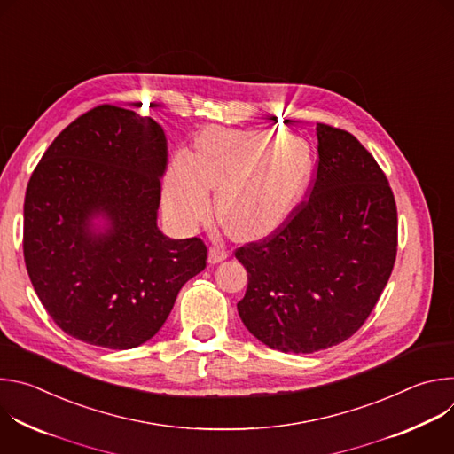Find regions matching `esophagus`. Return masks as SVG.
<instances>
[{
    "mask_svg": "<svg viewBox=\"0 0 454 454\" xmlns=\"http://www.w3.org/2000/svg\"><path fill=\"white\" fill-rule=\"evenodd\" d=\"M228 256V249L221 244H214L210 249H208V261L210 264H217V262H223L224 258Z\"/></svg>",
    "mask_w": 454,
    "mask_h": 454,
    "instance_id": "34e87169",
    "label": "esophagus"
}]
</instances>
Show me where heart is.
<instances>
[{
    "instance_id": "1",
    "label": "heart",
    "mask_w": 454,
    "mask_h": 454,
    "mask_svg": "<svg viewBox=\"0 0 454 454\" xmlns=\"http://www.w3.org/2000/svg\"><path fill=\"white\" fill-rule=\"evenodd\" d=\"M312 174L314 154L303 138L208 127L193 156L174 158L165 179V210L177 226H196L210 212V188H217L223 226L239 239L264 237L291 219Z\"/></svg>"
}]
</instances>
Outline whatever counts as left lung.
<instances>
[{
	"instance_id": "left-lung-1",
	"label": "left lung",
	"mask_w": 454,
	"mask_h": 454,
	"mask_svg": "<svg viewBox=\"0 0 454 454\" xmlns=\"http://www.w3.org/2000/svg\"><path fill=\"white\" fill-rule=\"evenodd\" d=\"M316 137L309 201L273 235L235 251L247 271L239 316L258 341L286 354L356 334L397 254L394 192L373 156L343 129L317 123Z\"/></svg>"
}]
</instances>
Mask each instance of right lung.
<instances>
[{"instance_id": "obj_1", "label": "right lung", "mask_w": 454, "mask_h": 454, "mask_svg": "<svg viewBox=\"0 0 454 454\" xmlns=\"http://www.w3.org/2000/svg\"><path fill=\"white\" fill-rule=\"evenodd\" d=\"M167 137L151 116L98 106L51 142L25 196L30 282L57 325L113 350L149 341L207 268L201 239L158 228Z\"/></svg>"}]
</instances>
